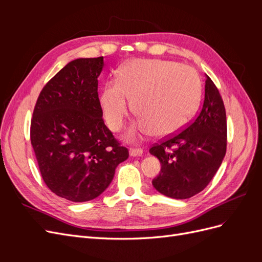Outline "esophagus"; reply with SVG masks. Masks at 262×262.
<instances>
[{"label":"esophagus","mask_w":262,"mask_h":262,"mask_svg":"<svg viewBox=\"0 0 262 262\" xmlns=\"http://www.w3.org/2000/svg\"><path fill=\"white\" fill-rule=\"evenodd\" d=\"M142 154H143V148H141V147H131L130 148L131 156H142Z\"/></svg>","instance_id":"34e87169"}]
</instances>
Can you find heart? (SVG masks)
Listing matches in <instances>:
<instances>
[{
    "label": "heart",
    "mask_w": 262,
    "mask_h": 262,
    "mask_svg": "<svg viewBox=\"0 0 262 262\" xmlns=\"http://www.w3.org/2000/svg\"><path fill=\"white\" fill-rule=\"evenodd\" d=\"M200 93V78L192 68L136 59L119 70L116 82L105 85L100 102L108 126L117 132L123 128L133 101V112L140 117L128 133L134 140L153 131L155 136H169L184 128L199 104Z\"/></svg>",
    "instance_id": "1"
}]
</instances>
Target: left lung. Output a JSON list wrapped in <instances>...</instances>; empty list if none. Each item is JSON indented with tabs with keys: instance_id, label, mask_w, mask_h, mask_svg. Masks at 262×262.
I'll use <instances>...</instances> for the list:
<instances>
[{
	"instance_id": "1",
	"label": "left lung",
	"mask_w": 262,
	"mask_h": 262,
	"mask_svg": "<svg viewBox=\"0 0 262 262\" xmlns=\"http://www.w3.org/2000/svg\"><path fill=\"white\" fill-rule=\"evenodd\" d=\"M227 123L223 99L207 75L204 100L192 121L177 133L160 140L149 153L161 162L152 184L158 192L188 199L201 192L215 175L226 153Z\"/></svg>"
}]
</instances>
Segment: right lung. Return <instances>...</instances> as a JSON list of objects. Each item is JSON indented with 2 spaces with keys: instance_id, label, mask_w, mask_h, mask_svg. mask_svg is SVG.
<instances>
[{
  "instance_id": "right-lung-1",
  "label": "right lung",
  "mask_w": 262,
  "mask_h": 262,
  "mask_svg": "<svg viewBox=\"0 0 262 262\" xmlns=\"http://www.w3.org/2000/svg\"><path fill=\"white\" fill-rule=\"evenodd\" d=\"M102 67V57L68 63L43 86L30 121L45 184L73 202L104 192L117 166L129 157L102 119L97 81Z\"/></svg>"
}]
</instances>
